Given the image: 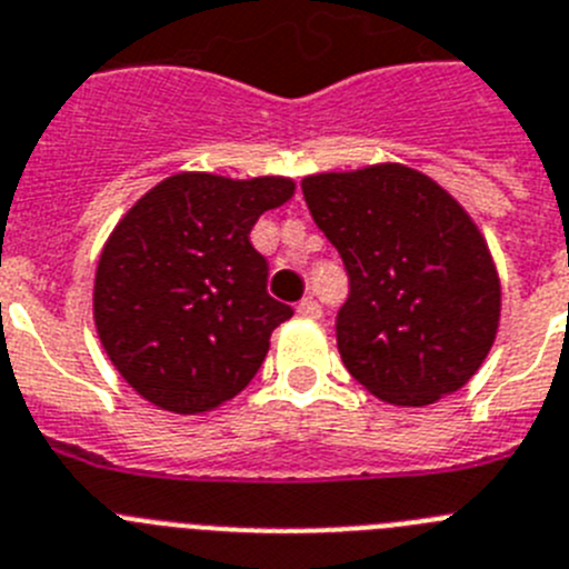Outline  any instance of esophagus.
I'll use <instances>...</instances> for the list:
<instances>
[{
	"label": "esophagus",
	"mask_w": 569,
	"mask_h": 569,
	"mask_svg": "<svg viewBox=\"0 0 569 569\" xmlns=\"http://www.w3.org/2000/svg\"><path fill=\"white\" fill-rule=\"evenodd\" d=\"M297 315L309 317V320H317V317L322 315V309H320V303H317L315 297H303V300L297 303Z\"/></svg>",
	"instance_id": "1"
}]
</instances>
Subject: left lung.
<instances>
[{
	"label": "left lung",
	"instance_id": "8db88e82",
	"mask_svg": "<svg viewBox=\"0 0 569 569\" xmlns=\"http://www.w3.org/2000/svg\"><path fill=\"white\" fill-rule=\"evenodd\" d=\"M320 232L340 252L348 300L337 348L391 406H431L479 371L501 289L482 232L453 198L402 163L303 178Z\"/></svg>",
	"mask_w": 569,
	"mask_h": 569
}]
</instances>
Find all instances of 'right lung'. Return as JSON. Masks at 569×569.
<instances>
[{
	"instance_id": "right-lung-1",
	"label": "right lung",
	"mask_w": 569,
	"mask_h": 569,
	"mask_svg": "<svg viewBox=\"0 0 569 569\" xmlns=\"http://www.w3.org/2000/svg\"><path fill=\"white\" fill-rule=\"evenodd\" d=\"M295 196L280 176L178 172L119 221L96 269L93 317L119 373L172 413L223 406L252 382L291 306L266 291L249 232Z\"/></svg>"
}]
</instances>
